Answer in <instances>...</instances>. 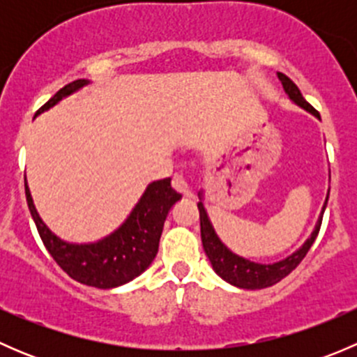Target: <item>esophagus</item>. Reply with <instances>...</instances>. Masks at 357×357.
Here are the masks:
<instances>
[{
    "label": "esophagus",
    "mask_w": 357,
    "mask_h": 357,
    "mask_svg": "<svg viewBox=\"0 0 357 357\" xmlns=\"http://www.w3.org/2000/svg\"><path fill=\"white\" fill-rule=\"evenodd\" d=\"M172 188L178 193H181L183 197H192V190H190L188 181H186V178L183 174H176L172 178Z\"/></svg>",
    "instance_id": "obj_1"
}]
</instances>
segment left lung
<instances>
[{"mask_svg":"<svg viewBox=\"0 0 357 357\" xmlns=\"http://www.w3.org/2000/svg\"><path fill=\"white\" fill-rule=\"evenodd\" d=\"M280 81H282L283 88L289 93V96L294 100L297 105L304 107L305 110H309L311 114H314L316 117H319V112L312 105H309L307 102L302 96L301 89L297 88L294 81L285 74H278ZM326 204H328V197H326L325 205H323V212H325ZM199 211H200V235H202V243H204V250L207 254V257L211 259L212 268L215 269L219 276L222 280H226L231 285L240 287V289L247 290H257V289H266V287H271L275 283L282 282L285 276H289L295 268L302 262V259L307 255L309 248L314 243L316 236H318L319 228H321L323 221V212L321 218H319L318 225H316L314 231H312L311 238L298 248L295 254H291L290 257L283 259V261L275 262V264H255V262L247 261V259L240 257V255L233 254L231 250H228L221 243V240L218 238V235L214 233L211 221L207 218V212H205L202 202H199Z\"/></svg>","mask_w":357,"mask_h":357,"instance_id":"obj_1","label":"left lung"}]
</instances>
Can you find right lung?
Returning a JSON list of instances; mask_svg holds the SVG:
<instances>
[{
    "mask_svg": "<svg viewBox=\"0 0 357 357\" xmlns=\"http://www.w3.org/2000/svg\"><path fill=\"white\" fill-rule=\"evenodd\" d=\"M86 82L88 81L84 79L68 82L38 110V114L48 110L63 96L74 93ZM25 197H27L29 211L34 219L39 236L56 264L72 280L82 285L96 287V289H114V287L124 285L142 275L152 264L157 255L167 212L181 199V195L172 190L171 178L150 183L138 205L132 208L128 221L117 231L91 245H70L56 238L39 219L32 205L27 185H25Z\"/></svg>",
    "mask_w": 357,
    "mask_h": 357,
    "instance_id": "right-lung-1",
    "label": "right lung"
}]
</instances>
